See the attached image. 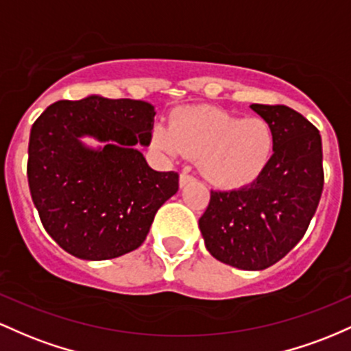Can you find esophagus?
I'll return each instance as SVG.
<instances>
[{
    "label": "esophagus",
    "instance_id": "34e87169",
    "mask_svg": "<svg viewBox=\"0 0 351 351\" xmlns=\"http://www.w3.org/2000/svg\"><path fill=\"white\" fill-rule=\"evenodd\" d=\"M194 180H195L194 176L187 174V172H182V174H180V177H179V186L180 187H186L191 182H194Z\"/></svg>",
    "mask_w": 351,
    "mask_h": 351
}]
</instances>
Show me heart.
Listing matches in <instances>:
<instances>
[{"label":"heart","mask_w":351,"mask_h":351,"mask_svg":"<svg viewBox=\"0 0 351 351\" xmlns=\"http://www.w3.org/2000/svg\"><path fill=\"white\" fill-rule=\"evenodd\" d=\"M152 141L169 157H200L207 180L226 189L247 186L257 179L275 149L274 129L265 119H243L208 106L177 112L171 128L156 125Z\"/></svg>","instance_id":"b5f03b06"}]
</instances>
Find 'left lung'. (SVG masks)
I'll use <instances>...</instances> for the list:
<instances>
[{
  "label": "left lung",
  "mask_w": 351,
  "mask_h": 351,
  "mask_svg": "<svg viewBox=\"0 0 351 351\" xmlns=\"http://www.w3.org/2000/svg\"><path fill=\"white\" fill-rule=\"evenodd\" d=\"M250 108L274 129V156L254 182L212 191L199 228L212 257L263 270L305 235L324 191V154L320 132L300 112L280 104Z\"/></svg>",
  "instance_id": "obj_1"
}]
</instances>
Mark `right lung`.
I'll return each instance as SVG.
<instances>
[{"mask_svg": "<svg viewBox=\"0 0 351 351\" xmlns=\"http://www.w3.org/2000/svg\"><path fill=\"white\" fill-rule=\"evenodd\" d=\"M154 106L90 94L51 104L31 128L27 182L43 227L82 261H108L144 242L156 212L179 191L177 172H157L149 144ZM82 136L102 142L99 148Z\"/></svg>", "mask_w": 351, "mask_h": 351, "instance_id": "obj_1", "label": "right lung"}]
</instances>
